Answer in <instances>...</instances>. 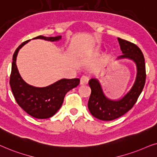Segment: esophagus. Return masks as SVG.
Returning a JSON list of instances; mask_svg holds the SVG:
<instances>
[{"label":"esophagus","mask_w":157,"mask_h":157,"mask_svg":"<svg viewBox=\"0 0 157 157\" xmlns=\"http://www.w3.org/2000/svg\"><path fill=\"white\" fill-rule=\"evenodd\" d=\"M89 78L87 76H82L80 78V85H86L88 82Z\"/></svg>","instance_id":"34e87169"}]
</instances>
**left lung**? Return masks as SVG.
<instances>
[{"label":"left lung","instance_id":"obj_1","mask_svg":"<svg viewBox=\"0 0 157 157\" xmlns=\"http://www.w3.org/2000/svg\"><path fill=\"white\" fill-rule=\"evenodd\" d=\"M122 55L117 59L131 60L136 66V76L128 93L118 100H112L105 95L98 79L93 78L89 81L91 94L88 101V109L96 118L102 121H112L122 116L131 110L141 93L145 85V60L141 49L134 44L118 38Z\"/></svg>","mask_w":157,"mask_h":157}]
</instances>
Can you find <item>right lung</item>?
<instances>
[{
    "mask_svg": "<svg viewBox=\"0 0 157 157\" xmlns=\"http://www.w3.org/2000/svg\"><path fill=\"white\" fill-rule=\"evenodd\" d=\"M38 39L49 41H57L62 39V36L55 37L39 36L32 39ZM29 41L23 42L14 52L10 85L16 102L24 111L36 118H49L60 109L66 93L79 85L80 79H61L53 84L43 87H34L26 83L18 72L16 58L21 48Z\"/></svg>",
    "mask_w": 157,
    "mask_h": 157,
    "instance_id": "right-lung-1",
    "label": "right lung"
}]
</instances>
